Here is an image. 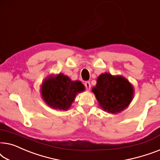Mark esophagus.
Wrapping results in <instances>:
<instances>
[{"label": "esophagus", "mask_w": 160, "mask_h": 160, "mask_svg": "<svg viewBox=\"0 0 160 160\" xmlns=\"http://www.w3.org/2000/svg\"><path fill=\"white\" fill-rule=\"evenodd\" d=\"M85 86L87 90H90L91 89V83H90V82H88H88H85Z\"/></svg>", "instance_id": "obj_1"}]
</instances>
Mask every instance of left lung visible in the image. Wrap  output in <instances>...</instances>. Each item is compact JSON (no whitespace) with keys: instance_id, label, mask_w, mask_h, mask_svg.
I'll use <instances>...</instances> for the list:
<instances>
[{"instance_id":"1","label":"left lung","mask_w":160,"mask_h":160,"mask_svg":"<svg viewBox=\"0 0 160 160\" xmlns=\"http://www.w3.org/2000/svg\"><path fill=\"white\" fill-rule=\"evenodd\" d=\"M96 82L92 92L95 94L98 105L104 112L112 114L120 113L132 101L133 86L122 76L102 73L98 76Z\"/></svg>"}]
</instances>
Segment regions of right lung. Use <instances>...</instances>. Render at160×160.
<instances>
[{
	"label": "right lung",
	"instance_id": "add662e5",
	"mask_svg": "<svg viewBox=\"0 0 160 160\" xmlns=\"http://www.w3.org/2000/svg\"><path fill=\"white\" fill-rule=\"evenodd\" d=\"M84 91L85 86L80 81H72L62 73L48 76L40 88V93L45 103L51 108L60 111H67L77 94Z\"/></svg>",
	"mask_w": 160,
	"mask_h": 160
}]
</instances>
